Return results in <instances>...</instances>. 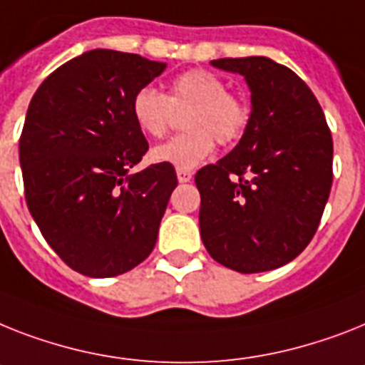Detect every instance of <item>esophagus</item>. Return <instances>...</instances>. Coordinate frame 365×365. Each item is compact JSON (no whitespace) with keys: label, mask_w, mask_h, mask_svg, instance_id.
<instances>
[{"label":"esophagus","mask_w":365,"mask_h":365,"mask_svg":"<svg viewBox=\"0 0 365 365\" xmlns=\"http://www.w3.org/2000/svg\"><path fill=\"white\" fill-rule=\"evenodd\" d=\"M177 179H179V182H190L192 180V171L177 170Z\"/></svg>","instance_id":"esophagus-1"}]
</instances>
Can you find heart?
I'll list each match as a JSON object with an SVG mask.
<instances>
[{
	"instance_id": "b5f03b06",
	"label": "heart",
	"mask_w": 365,
	"mask_h": 365,
	"mask_svg": "<svg viewBox=\"0 0 365 365\" xmlns=\"http://www.w3.org/2000/svg\"><path fill=\"white\" fill-rule=\"evenodd\" d=\"M132 117L149 138H162L177 115H182L186 134L150 150V158L177 170H194L222 145L235 143L248 125V106L230 93L224 80L205 68H192L171 81L170 93L141 87L132 96Z\"/></svg>"
}]
</instances>
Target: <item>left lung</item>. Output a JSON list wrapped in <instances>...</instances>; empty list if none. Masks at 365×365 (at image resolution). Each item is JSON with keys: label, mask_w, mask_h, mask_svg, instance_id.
Returning a JSON list of instances; mask_svg holds the SVG:
<instances>
[{"label": "left lung", "mask_w": 365, "mask_h": 365, "mask_svg": "<svg viewBox=\"0 0 365 365\" xmlns=\"http://www.w3.org/2000/svg\"><path fill=\"white\" fill-rule=\"evenodd\" d=\"M242 74L252 113L239 145L195 173L210 257L242 274L293 261L317 231L332 188V134L302 78L269 57L210 61Z\"/></svg>", "instance_id": "left-lung-1"}]
</instances>
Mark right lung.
Masks as SVG:
<instances>
[{"instance_id": "1", "label": "right lung", "mask_w": 365, "mask_h": 365, "mask_svg": "<svg viewBox=\"0 0 365 365\" xmlns=\"http://www.w3.org/2000/svg\"><path fill=\"white\" fill-rule=\"evenodd\" d=\"M164 68L138 53L91 50L56 68L27 108V209L53 252L89 278L128 272L155 248L177 175L168 164L130 173L149 150L130 104Z\"/></svg>"}]
</instances>
